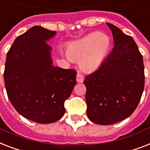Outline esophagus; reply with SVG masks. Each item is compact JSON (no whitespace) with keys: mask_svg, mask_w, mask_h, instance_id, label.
<instances>
[{"mask_svg":"<svg viewBox=\"0 0 150 150\" xmlns=\"http://www.w3.org/2000/svg\"><path fill=\"white\" fill-rule=\"evenodd\" d=\"M76 81L78 83H82L83 81V76L81 74H80L79 72L76 74Z\"/></svg>","mask_w":150,"mask_h":150,"instance_id":"esophagus-1","label":"esophagus"}]
</instances>
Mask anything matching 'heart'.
<instances>
[{"instance_id":"heart-1","label":"heart","mask_w":150,"mask_h":150,"mask_svg":"<svg viewBox=\"0 0 150 150\" xmlns=\"http://www.w3.org/2000/svg\"><path fill=\"white\" fill-rule=\"evenodd\" d=\"M111 39L100 32H92L79 41L69 44L67 56L72 60H80L81 69L87 72L95 71L108 54Z\"/></svg>"}]
</instances>
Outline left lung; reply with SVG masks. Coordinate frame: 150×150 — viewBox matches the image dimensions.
Segmentation results:
<instances>
[{"label": "left lung", "instance_id": "1", "mask_svg": "<svg viewBox=\"0 0 150 150\" xmlns=\"http://www.w3.org/2000/svg\"><path fill=\"white\" fill-rule=\"evenodd\" d=\"M107 25L113 35V50L98 70L83 81L87 117L92 122L105 125L133 113L145 84L143 59L136 43L118 27Z\"/></svg>", "mask_w": 150, "mask_h": 150}]
</instances>
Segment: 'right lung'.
I'll use <instances>...</instances> for the list:
<instances>
[{
	"mask_svg": "<svg viewBox=\"0 0 150 150\" xmlns=\"http://www.w3.org/2000/svg\"><path fill=\"white\" fill-rule=\"evenodd\" d=\"M56 32L34 26L17 37L8 52L4 73L11 105L21 115L41 124L65 114L64 102L76 85V70L52 65L46 42Z\"/></svg>",
	"mask_w": 150,
	"mask_h": 150,
	"instance_id": "right-lung-1",
	"label": "right lung"
}]
</instances>
